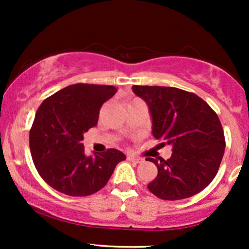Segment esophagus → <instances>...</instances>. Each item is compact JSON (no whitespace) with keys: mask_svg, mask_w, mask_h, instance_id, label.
Returning a JSON list of instances; mask_svg holds the SVG:
<instances>
[{"mask_svg":"<svg viewBox=\"0 0 249 249\" xmlns=\"http://www.w3.org/2000/svg\"><path fill=\"white\" fill-rule=\"evenodd\" d=\"M127 160L136 162V164H139V162L142 161V158H138V157H133V156H127Z\"/></svg>","mask_w":249,"mask_h":249,"instance_id":"34e87169","label":"esophagus"}]
</instances>
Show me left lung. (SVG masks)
Masks as SVG:
<instances>
[{"label": "left lung", "instance_id": "8db88e82", "mask_svg": "<svg viewBox=\"0 0 249 249\" xmlns=\"http://www.w3.org/2000/svg\"><path fill=\"white\" fill-rule=\"evenodd\" d=\"M132 91L147 104L154 138L173 150L167 160L146 159L158 168L147 185L150 192L164 200H181L207 187L226 146L216 113L199 96L177 88L133 85Z\"/></svg>", "mask_w": 249, "mask_h": 249}]
</instances>
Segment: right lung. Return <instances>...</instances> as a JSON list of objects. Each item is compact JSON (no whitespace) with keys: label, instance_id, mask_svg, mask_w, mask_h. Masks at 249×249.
<instances>
[{"label":"right lung","instance_id":"1","mask_svg":"<svg viewBox=\"0 0 249 249\" xmlns=\"http://www.w3.org/2000/svg\"><path fill=\"white\" fill-rule=\"evenodd\" d=\"M116 92L112 85L73 84L37 110L29 134L31 157L39 176L58 192L71 196L96 193L126 159L116 148L87 156L82 144L83 134L98 123L103 103Z\"/></svg>","mask_w":249,"mask_h":249}]
</instances>
